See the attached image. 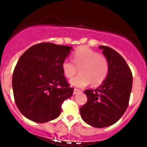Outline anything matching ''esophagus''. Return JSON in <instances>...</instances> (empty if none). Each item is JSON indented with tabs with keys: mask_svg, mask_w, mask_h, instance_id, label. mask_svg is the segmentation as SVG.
Wrapping results in <instances>:
<instances>
[{
	"mask_svg": "<svg viewBox=\"0 0 147 147\" xmlns=\"http://www.w3.org/2000/svg\"><path fill=\"white\" fill-rule=\"evenodd\" d=\"M82 91L79 89H74L73 91V94H79V93H81Z\"/></svg>",
	"mask_w": 147,
	"mask_h": 147,
	"instance_id": "esophagus-1",
	"label": "esophagus"
}]
</instances>
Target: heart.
I'll use <instances>...</instances> for the list:
<instances>
[{
    "label": "heart",
    "mask_w": 147,
    "mask_h": 147,
    "mask_svg": "<svg viewBox=\"0 0 147 147\" xmlns=\"http://www.w3.org/2000/svg\"><path fill=\"white\" fill-rule=\"evenodd\" d=\"M73 63L64 59L61 68L67 78H71L80 68V75L70 80V84L76 87H84L90 82L98 86L104 82L108 76L109 64L107 58L87 47H82L73 53Z\"/></svg>",
    "instance_id": "b5f03b06"
}]
</instances>
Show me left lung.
Segmentation results:
<instances>
[{"mask_svg": "<svg viewBox=\"0 0 147 147\" xmlns=\"http://www.w3.org/2000/svg\"><path fill=\"white\" fill-rule=\"evenodd\" d=\"M99 48L109 61V74L97 89L84 90L87 102L80 108V115L89 125L101 128L113 125L125 113L132 88V73L113 49L105 45Z\"/></svg>", "mask_w": 147, "mask_h": 147, "instance_id": "8db88e82", "label": "left lung"}]
</instances>
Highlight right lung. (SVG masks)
I'll return each mask as SVG.
<instances>
[{
  "instance_id": "right-lung-1",
  "label": "right lung",
  "mask_w": 147,
  "mask_h": 147,
  "mask_svg": "<svg viewBox=\"0 0 147 147\" xmlns=\"http://www.w3.org/2000/svg\"><path fill=\"white\" fill-rule=\"evenodd\" d=\"M71 49L42 42L31 46L19 59L12 89L16 104L27 119L45 123L60 116L62 103L73 94L61 68Z\"/></svg>"
}]
</instances>
